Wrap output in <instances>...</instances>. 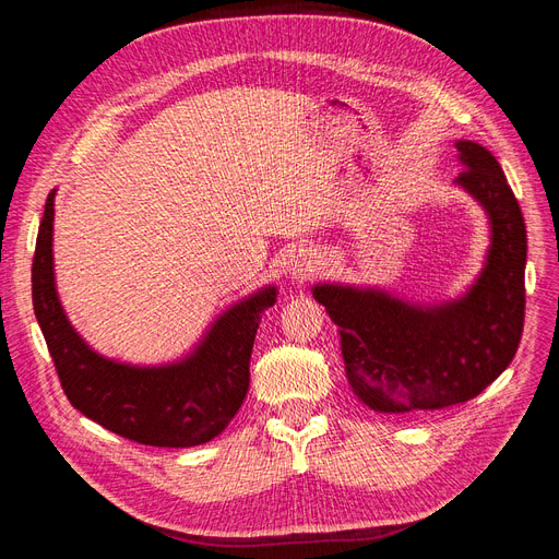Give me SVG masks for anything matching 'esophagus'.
I'll list each match as a JSON object with an SVG mask.
<instances>
[{"label": "esophagus", "mask_w": 559, "mask_h": 559, "mask_svg": "<svg viewBox=\"0 0 559 559\" xmlns=\"http://www.w3.org/2000/svg\"><path fill=\"white\" fill-rule=\"evenodd\" d=\"M317 265L319 261H317L314 249L298 247L289 253V259H286V275H289L294 282H302L314 273Z\"/></svg>", "instance_id": "esophagus-1"}]
</instances>
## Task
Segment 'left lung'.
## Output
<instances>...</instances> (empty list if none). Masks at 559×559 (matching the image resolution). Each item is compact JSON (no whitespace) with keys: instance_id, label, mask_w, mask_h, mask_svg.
<instances>
[{"instance_id":"8db88e82","label":"left lung","mask_w":559,"mask_h":559,"mask_svg":"<svg viewBox=\"0 0 559 559\" xmlns=\"http://www.w3.org/2000/svg\"><path fill=\"white\" fill-rule=\"evenodd\" d=\"M454 179L487 212L492 245L471 289L441 306H413L380 289L317 284L312 296L341 333L352 392L370 411H441L478 396L513 361L524 324L527 230L497 158L456 142Z\"/></svg>"}]
</instances>
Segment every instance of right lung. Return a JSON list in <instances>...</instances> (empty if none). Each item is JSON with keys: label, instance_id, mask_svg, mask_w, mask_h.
I'll return each instance as SVG.
<instances>
[{"label": "right lung", "instance_id": "add662e5", "mask_svg": "<svg viewBox=\"0 0 559 559\" xmlns=\"http://www.w3.org/2000/svg\"><path fill=\"white\" fill-rule=\"evenodd\" d=\"M53 198H46L32 261V306L67 399L86 417L128 441L193 448L212 441L240 411L249 389V359L261 312L277 289L235 302L191 354L175 364L130 366L103 357L74 331L56 292Z\"/></svg>", "mask_w": 559, "mask_h": 559}]
</instances>
